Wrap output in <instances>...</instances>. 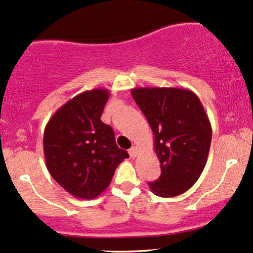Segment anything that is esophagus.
<instances>
[{"label": "esophagus", "instance_id": "obj_1", "mask_svg": "<svg viewBox=\"0 0 253 253\" xmlns=\"http://www.w3.org/2000/svg\"><path fill=\"white\" fill-rule=\"evenodd\" d=\"M138 152H140V151H138V148L136 147V146H132V147L129 149L130 157H131V158H135V157H137Z\"/></svg>", "mask_w": 253, "mask_h": 253}]
</instances>
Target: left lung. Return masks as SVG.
I'll list each match as a JSON object with an SVG mask.
<instances>
[{
  "mask_svg": "<svg viewBox=\"0 0 253 253\" xmlns=\"http://www.w3.org/2000/svg\"><path fill=\"white\" fill-rule=\"evenodd\" d=\"M131 95L153 131L162 169L149 188L163 198L188 191L205 168L212 138L199 97L182 88H135Z\"/></svg>",
  "mask_w": 253,
  "mask_h": 253,
  "instance_id": "8db88e82",
  "label": "left lung"
}]
</instances>
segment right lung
I'll use <instances>...</instances> for the list:
<instances>
[{
	"label": "right lung",
	"instance_id": "right-lung-1",
	"mask_svg": "<svg viewBox=\"0 0 253 253\" xmlns=\"http://www.w3.org/2000/svg\"><path fill=\"white\" fill-rule=\"evenodd\" d=\"M110 93L93 89L61 106L43 136L47 169L59 184L81 199H94L111 183L129 154L117 146L112 127L101 122Z\"/></svg>",
	"mask_w": 253,
	"mask_h": 253
}]
</instances>
